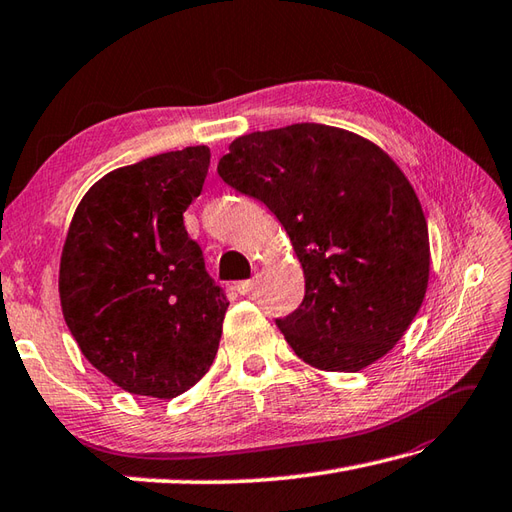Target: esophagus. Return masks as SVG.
Listing matches in <instances>:
<instances>
[{"label":"esophagus","mask_w":512,"mask_h":512,"mask_svg":"<svg viewBox=\"0 0 512 512\" xmlns=\"http://www.w3.org/2000/svg\"><path fill=\"white\" fill-rule=\"evenodd\" d=\"M254 287H256L254 280H241V283H236L234 289H236L241 296H247V294H252Z\"/></svg>","instance_id":"1"}]
</instances>
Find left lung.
Here are the masks:
<instances>
[{
    "label": "left lung",
    "instance_id": "1",
    "mask_svg": "<svg viewBox=\"0 0 512 512\" xmlns=\"http://www.w3.org/2000/svg\"><path fill=\"white\" fill-rule=\"evenodd\" d=\"M218 174L265 203L294 245L305 298L276 325L296 356L344 373L387 356L431 269L420 198L391 156L349 130L294 123L229 143Z\"/></svg>",
    "mask_w": 512,
    "mask_h": 512
}]
</instances>
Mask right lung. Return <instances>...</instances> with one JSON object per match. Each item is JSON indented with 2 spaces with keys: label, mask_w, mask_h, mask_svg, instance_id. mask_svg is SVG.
<instances>
[{
  "label": "right lung",
  "mask_w": 512,
  "mask_h": 512,
  "mask_svg": "<svg viewBox=\"0 0 512 512\" xmlns=\"http://www.w3.org/2000/svg\"><path fill=\"white\" fill-rule=\"evenodd\" d=\"M210 148L108 172L77 205L59 263L64 320L79 349L123 391L172 400L212 367L229 302L187 236Z\"/></svg>",
  "instance_id": "add662e5"
}]
</instances>
